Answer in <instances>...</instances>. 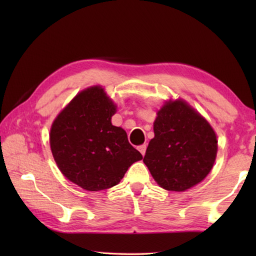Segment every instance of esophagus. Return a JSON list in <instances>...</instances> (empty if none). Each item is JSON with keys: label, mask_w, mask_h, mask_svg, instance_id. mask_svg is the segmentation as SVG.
Returning a JSON list of instances; mask_svg holds the SVG:
<instances>
[{"label": "esophagus", "mask_w": 256, "mask_h": 256, "mask_svg": "<svg viewBox=\"0 0 256 256\" xmlns=\"http://www.w3.org/2000/svg\"><path fill=\"white\" fill-rule=\"evenodd\" d=\"M146 148H148V145H146V144H142V145H140L138 146V150L140 152V154H142L143 156L145 155V152H146Z\"/></svg>", "instance_id": "obj_1"}]
</instances>
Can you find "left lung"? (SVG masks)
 Returning <instances> with one entry per match:
<instances>
[{"label": "left lung", "instance_id": "1", "mask_svg": "<svg viewBox=\"0 0 256 256\" xmlns=\"http://www.w3.org/2000/svg\"><path fill=\"white\" fill-rule=\"evenodd\" d=\"M154 133L143 162L160 187L184 192L208 175L218 140L210 124L186 102H166L157 112Z\"/></svg>", "mask_w": 256, "mask_h": 256}]
</instances>
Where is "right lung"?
<instances>
[{"mask_svg": "<svg viewBox=\"0 0 256 256\" xmlns=\"http://www.w3.org/2000/svg\"><path fill=\"white\" fill-rule=\"evenodd\" d=\"M116 106L100 86L80 92L54 121L50 148L59 170L89 192L111 188L142 154L114 126Z\"/></svg>", "mask_w": 256, "mask_h": 256, "instance_id": "1", "label": "right lung"}]
</instances>
